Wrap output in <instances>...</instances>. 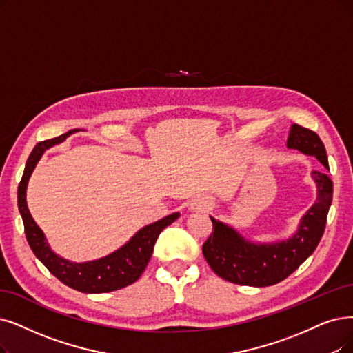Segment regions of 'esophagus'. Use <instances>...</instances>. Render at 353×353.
I'll use <instances>...</instances> for the list:
<instances>
[{
	"label": "esophagus",
	"instance_id": "esophagus-1",
	"mask_svg": "<svg viewBox=\"0 0 353 353\" xmlns=\"http://www.w3.org/2000/svg\"><path fill=\"white\" fill-rule=\"evenodd\" d=\"M211 205H213V201H211L208 196L200 195L191 200V203L188 204V210L192 211V213H200V211H208Z\"/></svg>",
	"mask_w": 353,
	"mask_h": 353
}]
</instances>
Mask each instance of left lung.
I'll use <instances>...</instances> for the list:
<instances>
[{
    "instance_id": "8db88e82",
    "label": "left lung",
    "mask_w": 353,
    "mask_h": 353,
    "mask_svg": "<svg viewBox=\"0 0 353 353\" xmlns=\"http://www.w3.org/2000/svg\"><path fill=\"white\" fill-rule=\"evenodd\" d=\"M287 148L314 157L329 169L327 154L320 137L299 124H291ZM317 188L316 203L300 220L297 230L276 242H252L233 225L211 217L213 233L203 245L210 268L229 283L249 287H270L281 283L314 252L326 228L333 196V182L326 172L312 171Z\"/></svg>"
}]
</instances>
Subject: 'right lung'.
Segmentation results:
<instances>
[{
  "mask_svg": "<svg viewBox=\"0 0 353 353\" xmlns=\"http://www.w3.org/2000/svg\"><path fill=\"white\" fill-rule=\"evenodd\" d=\"M75 132L77 130H70L59 137L37 143L29 159H27L24 174L19 185V210L23 217L26 237L36 258L65 285L87 294L116 291L133 284L143 274L158 236L166 225L172 224L179 217V213H172L145 225L121 248L100 259L78 263L56 255L50 249L45 233L41 232L30 214L29 207H27L26 191L34 168L40 158L43 157V153L52 146L65 142V139Z\"/></svg>",
  "mask_w": 353,
  "mask_h": 353,
  "instance_id": "1",
  "label": "right lung"
}]
</instances>
